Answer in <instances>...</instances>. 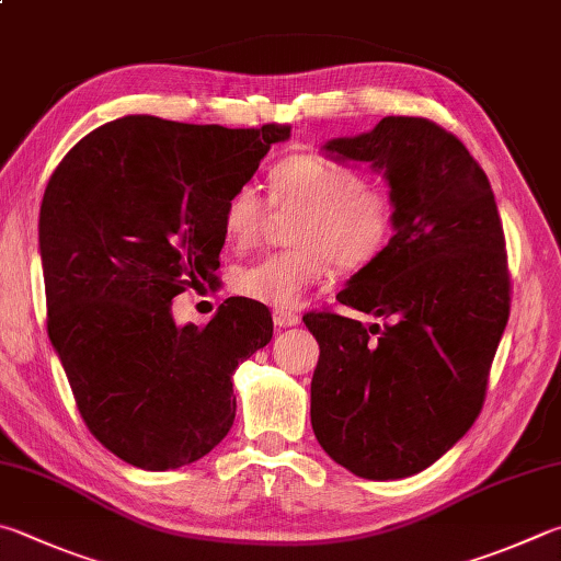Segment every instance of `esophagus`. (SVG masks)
I'll return each instance as SVG.
<instances>
[{
  "label": "esophagus",
  "mask_w": 561,
  "mask_h": 561,
  "mask_svg": "<svg viewBox=\"0 0 561 561\" xmlns=\"http://www.w3.org/2000/svg\"><path fill=\"white\" fill-rule=\"evenodd\" d=\"M272 319H274V325H277V329H291V325H297L301 319H299V313H294V311H284V309H277L272 313Z\"/></svg>",
  "instance_id": "34e87169"
}]
</instances>
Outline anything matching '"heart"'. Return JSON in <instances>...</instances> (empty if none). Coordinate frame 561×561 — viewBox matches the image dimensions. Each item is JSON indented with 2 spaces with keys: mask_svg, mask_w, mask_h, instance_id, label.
<instances>
[{
  "mask_svg": "<svg viewBox=\"0 0 561 561\" xmlns=\"http://www.w3.org/2000/svg\"><path fill=\"white\" fill-rule=\"evenodd\" d=\"M274 208H299L291 242L238 274L236 287L252 301L277 309H297L331 274L363 270L390 245L397 201L390 191L368 186L358 169L319 154H294L270 171ZM270 203L245 183L230 193L222 210V230L232 245L245 250L260 240Z\"/></svg>",
  "mask_w": 561,
  "mask_h": 561,
  "instance_id": "heart-1",
  "label": "heart"
}]
</instances>
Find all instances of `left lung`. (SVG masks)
Instances as JSON below:
<instances>
[{
	"label": "left lung",
	"mask_w": 561,
	"mask_h": 561,
	"mask_svg": "<svg viewBox=\"0 0 561 561\" xmlns=\"http://www.w3.org/2000/svg\"><path fill=\"white\" fill-rule=\"evenodd\" d=\"M321 151L380 171L397 222L380 257L335 297L387 323L304 316L321 348L311 426L335 463L394 481L430 468L481 412L511 313L501 216L478 161L424 117H382Z\"/></svg>",
	"instance_id": "left-lung-1"
}]
</instances>
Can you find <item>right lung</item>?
I'll return each instance as SVG.
<instances>
[{
	"label": "right lung",
	"instance_id": "1",
	"mask_svg": "<svg viewBox=\"0 0 561 561\" xmlns=\"http://www.w3.org/2000/svg\"><path fill=\"white\" fill-rule=\"evenodd\" d=\"M287 139L282 125L127 115L80 139L48 181V339L88 430L129 466H188L236 422L232 373L272 341V316L230 297L206 329L176 325L171 299L216 279L230 193Z\"/></svg>",
	"mask_w": 561,
	"mask_h": 561
}]
</instances>
